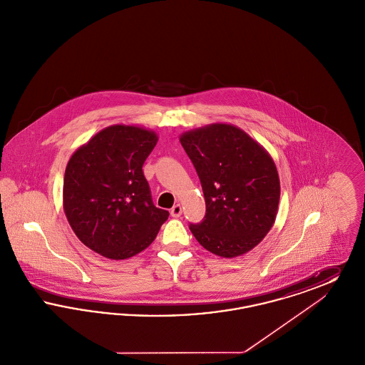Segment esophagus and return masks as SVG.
<instances>
[{
	"label": "esophagus",
	"instance_id": "esophagus-1",
	"mask_svg": "<svg viewBox=\"0 0 365 365\" xmlns=\"http://www.w3.org/2000/svg\"><path fill=\"white\" fill-rule=\"evenodd\" d=\"M171 215H173L174 217H179V216L182 215V205H180V204L174 205V208L171 209Z\"/></svg>",
	"mask_w": 365,
	"mask_h": 365
}]
</instances>
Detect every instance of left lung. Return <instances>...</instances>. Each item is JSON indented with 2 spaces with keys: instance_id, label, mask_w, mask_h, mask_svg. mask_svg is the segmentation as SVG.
Instances as JSON below:
<instances>
[{
  "instance_id": "left-lung-1",
  "label": "left lung",
  "mask_w": 365,
  "mask_h": 365,
  "mask_svg": "<svg viewBox=\"0 0 365 365\" xmlns=\"http://www.w3.org/2000/svg\"><path fill=\"white\" fill-rule=\"evenodd\" d=\"M179 140L201 180L207 213L190 231L210 253L232 259L264 240L278 215L280 182L271 155L237 125L212 123Z\"/></svg>"
}]
</instances>
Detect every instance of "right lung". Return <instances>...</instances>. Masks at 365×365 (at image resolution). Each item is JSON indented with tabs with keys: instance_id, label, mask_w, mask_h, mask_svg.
Returning <instances> with one entry per match:
<instances>
[{
	"instance_id": "1",
	"label": "right lung",
	"mask_w": 365,
	"mask_h": 365,
	"mask_svg": "<svg viewBox=\"0 0 365 365\" xmlns=\"http://www.w3.org/2000/svg\"><path fill=\"white\" fill-rule=\"evenodd\" d=\"M157 140L153 130L113 124L68 160L64 213L79 241L106 259L124 260L145 250L170 216L153 205L142 171Z\"/></svg>"
}]
</instances>
